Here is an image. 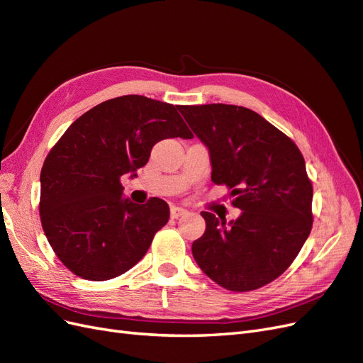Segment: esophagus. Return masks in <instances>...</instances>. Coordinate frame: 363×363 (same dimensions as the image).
<instances>
[{"mask_svg": "<svg viewBox=\"0 0 363 363\" xmlns=\"http://www.w3.org/2000/svg\"><path fill=\"white\" fill-rule=\"evenodd\" d=\"M188 213V211H186V208H183V207H171V216L174 218V219H177V218H180V216H183V215H186Z\"/></svg>", "mask_w": 363, "mask_h": 363, "instance_id": "obj_1", "label": "esophagus"}]
</instances>
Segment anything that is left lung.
I'll use <instances>...</instances> for the list:
<instances>
[{"label": "left lung", "mask_w": 363, "mask_h": 363, "mask_svg": "<svg viewBox=\"0 0 363 363\" xmlns=\"http://www.w3.org/2000/svg\"><path fill=\"white\" fill-rule=\"evenodd\" d=\"M207 147L212 182L225 184L240 208L227 223L201 212L204 235L192 255L206 276L235 292L259 289L289 268L312 230L313 188L298 147L242 106H182Z\"/></svg>", "instance_id": "obj_1"}]
</instances>
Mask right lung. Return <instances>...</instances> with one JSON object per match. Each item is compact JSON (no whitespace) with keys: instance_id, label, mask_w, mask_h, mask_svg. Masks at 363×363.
Returning a JSON list of instances; mask_svg holds the SVG:
<instances>
[{"instance_id":"add662e5","label":"right lung","mask_w":363,"mask_h":363,"mask_svg":"<svg viewBox=\"0 0 363 363\" xmlns=\"http://www.w3.org/2000/svg\"><path fill=\"white\" fill-rule=\"evenodd\" d=\"M177 108L142 95L112 98L75 119L48 152L40 171L42 228L75 276H121L168 223L167 203L124 199L121 177H136L159 140L192 138Z\"/></svg>"}]
</instances>
